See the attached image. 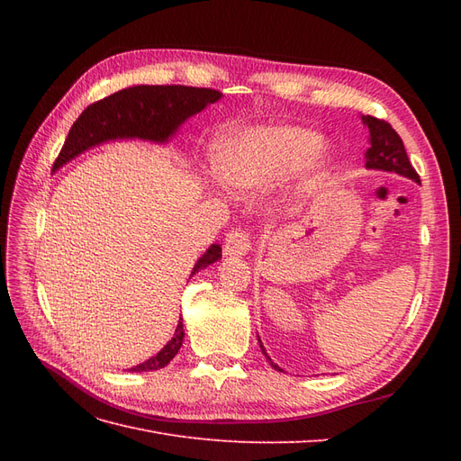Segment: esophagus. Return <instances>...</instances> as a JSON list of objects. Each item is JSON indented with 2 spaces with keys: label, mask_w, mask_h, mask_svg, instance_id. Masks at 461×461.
Segmentation results:
<instances>
[{
  "label": "esophagus",
  "mask_w": 461,
  "mask_h": 461,
  "mask_svg": "<svg viewBox=\"0 0 461 461\" xmlns=\"http://www.w3.org/2000/svg\"><path fill=\"white\" fill-rule=\"evenodd\" d=\"M249 236L244 229H232L227 239H225V254L227 256H246V252L249 249Z\"/></svg>",
  "instance_id": "obj_1"
}]
</instances>
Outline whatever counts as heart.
Segmentation results:
<instances>
[{
    "mask_svg": "<svg viewBox=\"0 0 461 461\" xmlns=\"http://www.w3.org/2000/svg\"><path fill=\"white\" fill-rule=\"evenodd\" d=\"M321 136L292 124H265L221 138L213 153L215 173L234 188H261L303 165L312 175L325 167L317 149Z\"/></svg>",
    "mask_w": 461,
    "mask_h": 461,
    "instance_id": "obj_1",
    "label": "heart"
}]
</instances>
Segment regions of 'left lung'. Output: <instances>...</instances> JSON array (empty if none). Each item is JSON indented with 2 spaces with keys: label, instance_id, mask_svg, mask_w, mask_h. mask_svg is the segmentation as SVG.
I'll return each mask as SVG.
<instances>
[{
  "label": "left lung",
  "instance_id": "obj_1",
  "mask_svg": "<svg viewBox=\"0 0 461 461\" xmlns=\"http://www.w3.org/2000/svg\"><path fill=\"white\" fill-rule=\"evenodd\" d=\"M364 122L367 124L369 138H371V148L366 153V159H367L366 167H369V169L394 171L398 175L415 180V183H420V175H417V171L413 169V165L406 153V148H403L402 138L393 129V124L386 122L384 119H376L371 115L364 117ZM259 346H261V340H259ZM261 352L269 359L271 367H275L276 371H283L281 367L273 364L263 346H261Z\"/></svg>",
  "mask_w": 461,
  "mask_h": 461
}]
</instances>
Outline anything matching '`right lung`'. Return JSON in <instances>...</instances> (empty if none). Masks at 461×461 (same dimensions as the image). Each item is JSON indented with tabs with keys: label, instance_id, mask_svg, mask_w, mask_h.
I'll list each match as a JSON object with an SVG mask.
<instances>
[{
	"label": "right lung",
	"instance_id": "1",
	"mask_svg": "<svg viewBox=\"0 0 461 461\" xmlns=\"http://www.w3.org/2000/svg\"><path fill=\"white\" fill-rule=\"evenodd\" d=\"M222 94L213 88H194L180 85L132 86L111 94L100 102L90 104L68 131L53 169L71 161L78 153L117 138H142L151 142H165L188 117L200 113L203 107L217 102ZM221 258V246L212 248L194 265L192 275L205 269ZM185 340L183 319L178 321L175 337L163 350L144 364L129 371H156L165 367L178 354Z\"/></svg>",
	"mask_w": 461,
	"mask_h": 461
}]
</instances>
